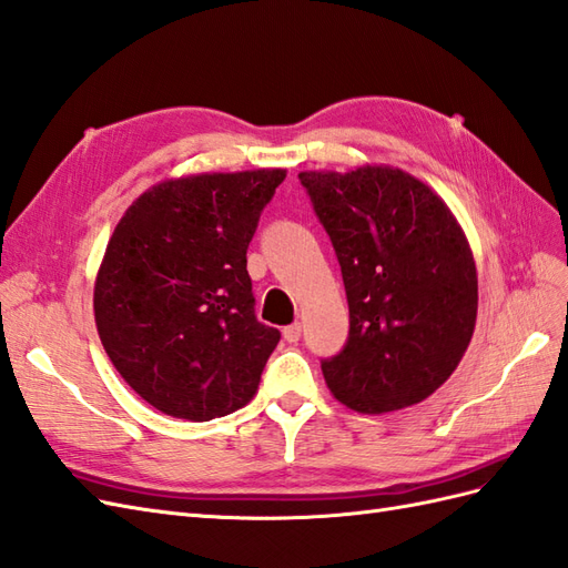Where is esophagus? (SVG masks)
<instances>
[{
  "label": "esophagus",
  "instance_id": "obj_1",
  "mask_svg": "<svg viewBox=\"0 0 568 568\" xmlns=\"http://www.w3.org/2000/svg\"><path fill=\"white\" fill-rule=\"evenodd\" d=\"M300 336H302V324H297V322L283 328V338H285L287 343H297Z\"/></svg>",
  "mask_w": 568,
  "mask_h": 568
}]
</instances>
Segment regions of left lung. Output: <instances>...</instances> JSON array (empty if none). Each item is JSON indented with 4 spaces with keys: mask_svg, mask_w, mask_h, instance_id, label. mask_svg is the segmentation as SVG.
<instances>
[{
    "mask_svg": "<svg viewBox=\"0 0 568 568\" xmlns=\"http://www.w3.org/2000/svg\"><path fill=\"white\" fill-rule=\"evenodd\" d=\"M297 178L336 250L351 310L343 351L322 359L331 394L367 415L425 400L475 331L477 273L454 213L398 168Z\"/></svg>",
    "mask_w": 568,
    "mask_h": 568,
    "instance_id": "8db88e82",
    "label": "left lung"
}]
</instances>
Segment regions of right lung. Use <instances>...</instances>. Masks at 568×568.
Returning <instances> with one entry per match:
<instances>
[{
	"mask_svg": "<svg viewBox=\"0 0 568 568\" xmlns=\"http://www.w3.org/2000/svg\"><path fill=\"white\" fill-rule=\"evenodd\" d=\"M285 170L196 174L141 194L108 242L95 326L155 410L209 423L256 394L281 331L254 312L246 250Z\"/></svg>",
	"mask_w": 568,
	"mask_h": 568,
	"instance_id": "1",
	"label": "right lung"
}]
</instances>
